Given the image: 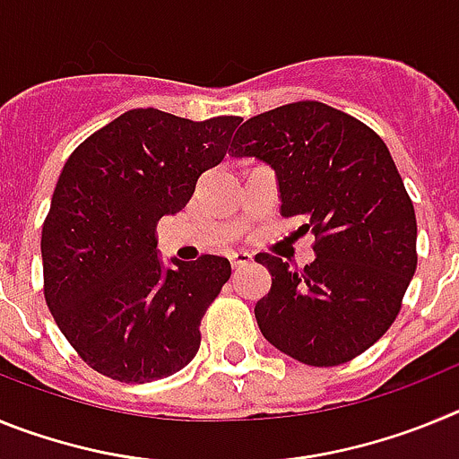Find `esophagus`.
I'll use <instances>...</instances> for the list:
<instances>
[{"mask_svg": "<svg viewBox=\"0 0 459 459\" xmlns=\"http://www.w3.org/2000/svg\"><path fill=\"white\" fill-rule=\"evenodd\" d=\"M230 262H232L234 269H241V266H248L253 262V255L246 253V250H237V253L230 255Z\"/></svg>", "mask_w": 459, "mask_h": 459, "instance_id": "obj_1", "label": "esophagus"}]
</instances>
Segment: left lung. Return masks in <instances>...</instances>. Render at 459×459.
Returning a JSON list of instances; mask_svg holds the SVG:
<instances>
[{
  "label": "left lung",
  "instance_id": "obj_1",
  "mask_svg": "<svg viewBox=\"0 0 459 459\" xmlns=\"http://www.w3.org/2000/svg\"><path fill=\"white\" fill-rule=\"evenodd\" d=\"M275 174L282 216H303L315 259L303 271L259 253L271 291L255 319L275 350L306 366H340L386 333L416 271V213L386 144L317 100L250 117L230 147Z\"/></svg>",
  "mask_w": 459,
  "mask_h": 459
}]
</instances>
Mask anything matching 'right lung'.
Instances as JSON below:
<instances>
[{"mask_svg":"<svg viewBox=\"0 0 459 459\" xmlns=\"http://www.w3.org/2000/svg\"><path fill=\"white\" fill-rule=\"evenodd\" d=\"M238 124L241 117L190 121L128 109L64 165L40 237L46 301L100 375L163 379L200 350V322L232 266L218 255L163 262L156 225L184 209Z\"/></svg>","mask_w":459,"mask_h":459,"instance_id":"1","label":"right lung"}]
</instances>
